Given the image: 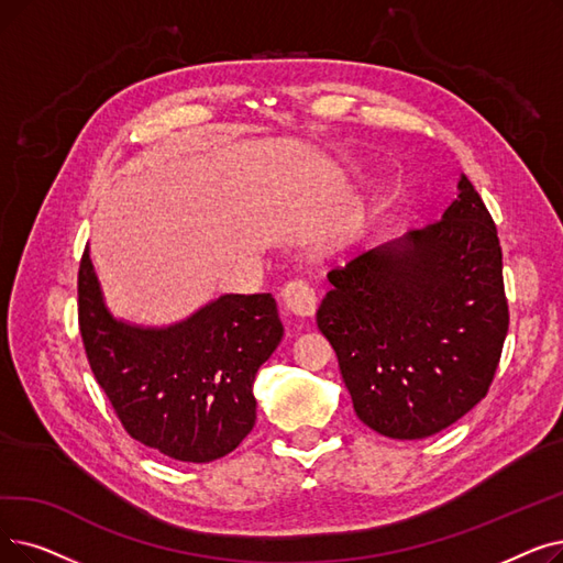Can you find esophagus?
Segmentation results:
<instances>
[{
  "label": "esophagus",
  "instance_id": "34e87169",
  "mask_svg": "<svg viewBox=\"0 0 563 563\" xmlns=\"http://www.w3.org/2000/svg\"><path fill=\"white\" fill-rule=\"evenodd\" d=\"M280 299L289 312L301 314V317H310L317 308V291L306 280H289L280 289Z\"/></svg>",
  "mask_w": 563,
  "mask_h": 563
}]
</instances>
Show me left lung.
Listing matches in <instances>:
<instances>
[{
	"label": "left lung",
	"mask_w": 563,
	"mask_h": 563,
	"mask_svg": "<svg viewBox=\"0 0 563 563\" xmlns=\"http://www.w3.org/2000/svg\"><path fill=\"white\" fill-rule=\"evenodd\" d=\"M426 230L329 272L317 327L335 350L356 417L423 439L478 405L508 333L501 246L467 177Z\"/></svg>",
	"instance_id": "left-lung-1"
}]
</instances>
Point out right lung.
Segmentation results:
<instances>
[{"label": "right lung", "instance_id": "1", "mask_svg": "<svg viewBox=\"0 0 563 563\" xmlns=\"http://www.w3.org/2000/svg\"><path fill=\"white\" fill-rule=\"evenodd\" d=\"M78 324L119 423L179 462H211L243 442L255 426V375L283 338L272 295H225L167 329L117 322L89 249L78 268Z\"/></svg>", "mask_w": 563, "mask_h": 563}]
</instances>
